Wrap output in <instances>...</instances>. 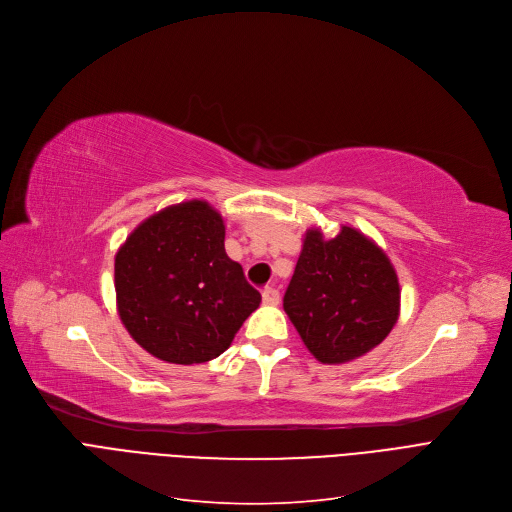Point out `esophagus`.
Returning <instances> with one entry per match:
<instances>
[{"label":"esophagus","instance_id":"obj_1","mask_svg":"<svg viewBox=\"0 0 512 512\" xmlns=\"http://www.w3.org/2000/svg\"><path fill=\"white\" fill-rule=\"evenodd\" d=\"M279 298H281V294H279V289H275V287H266L262 291V302L264 304L275 306V304H279Z\"/></svg>","mask_w":512,"mask_h":512}]
</instances>
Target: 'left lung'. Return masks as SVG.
<instances>
[{
  "mask_svg": "<svg viewBox=\"0 0 512 512\" xmlns=\"http://www.w3.org/2000/svg\"><path fill=\"white\" fill-rule=\"evenodd\" d=\"M283 308L316 360L344 364L394 329L398 275L377 243L354 227L344 225L333 239L308 229Z\"/></svg>",
  "mask_w": 512,
  "mask_h": 512,
  "instance_id": "1",
  "label": "left lung"
}]
</instances>
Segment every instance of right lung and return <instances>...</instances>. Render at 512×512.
Here are the masks:
<instances>
[{"label":"right lung","instance_id":"add662e5","mask_svg":"<svg viewBox=\"0 0 512 512\" xmlns=\"http://www.w3.org/2000/svg\"><path fill=\"white\" fill-rule=\"evenodd\" d=\"M114 287L131 337L173 364L221 356L262 300L225 252L223 216L202 200L145 218L116 252Z\"/></svg>","mask_w":512,"mask_h":512}]
</instances>
